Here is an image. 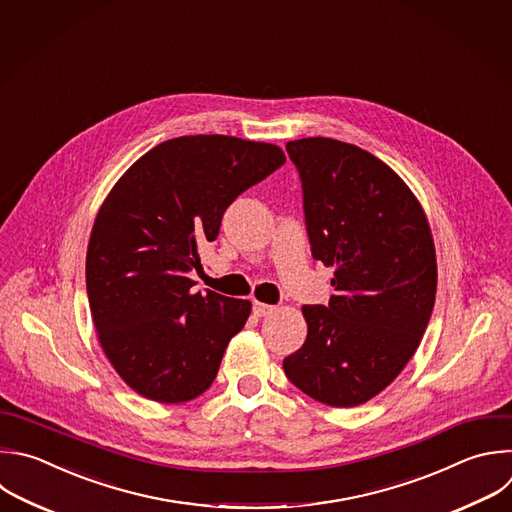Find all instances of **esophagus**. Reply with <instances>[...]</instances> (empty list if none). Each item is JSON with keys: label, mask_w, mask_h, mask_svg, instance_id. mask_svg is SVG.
<instances>
[{"label": "esophagus", "mask_w": 512, "mask_h": 512, "mask_svg": "<svg viewBox=\"0 0 512 512\" xmlns=\"http://www.w3.org/2000/svg\"><path fill=\"white\" fill-rule=\"evenodd\" d=\"M273 311H275L273 305H267V303H261V301H253V313H255L257 317H267V315H271Z\"/></svg>", "instance_id": "1"}]
</instances>
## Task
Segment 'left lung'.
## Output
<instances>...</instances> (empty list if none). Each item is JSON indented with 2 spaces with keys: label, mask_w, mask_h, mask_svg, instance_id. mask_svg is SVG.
<instances>
[{
  "label": "left lung",
  "mask_w": 512,
  "mask_h": 512,
  "mask_svg": "<svg viewBox=\"0 0 512 512\" xmlns=\"http://www.w3.org/2000/svg\"><path fill=\"white\" fill-rule=\"evenodd\" d=\"M313 259L333 267L335 295L303 305L305 344L285 376L313 400L352 408L378 396L420 346L436 299L426 215L394 170L333 138L287 142Z\"/></svg>",
  "instance_id": "1"
}]
</instances>
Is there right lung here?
Segmentation results:
<instances>
[{"label": "right lung", "instance_id": "right-lung-1", "mask_svg": "<svg viewBox=\"0 0 512 512\" xmlns=\"http://www.w3.org/2000/svg\"><path fill=\"white\" fill-rule=\"evenodd\" d=\"M285 162L279 146L223 134L181 136L140 156L98 211L86 291L102 350L140 396L181 404L217 378L251 303L191 291L227 207Z\"/></svg>", "mask_w": 512, "mask_h": 512}]
</instances>
